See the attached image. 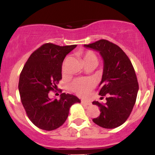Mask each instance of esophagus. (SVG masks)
<instances>
[{"label": "esophagus", "mask_w": 155, "mask_h": 155, "mask_svg": "<svg viewBox=\"0 0 155 155\" xmlns=\"http://www.w3.org/2000/svg\"><path fill=\"white\" fill-rule=\"evenodd\" d=\"M81 103L84 106H90L91 105V103L89 102V101H81Z\"/></svg>", "instance_id": "34e87169"}]
</instances>
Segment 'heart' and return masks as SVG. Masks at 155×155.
I'll use <instances>...</instances> for the list:
<instances>
[{
  "label": "heart",
  "mask_w": 155,
  "mask_h": 155,
  "mask_svg": "<svg viewBox=\"0 0 155 155\" xmlns=\"http://www.w3.org/2000/svg\"><path fill=\"white\" fill-rule=\"evenodd\" d=\"M77 55L81 60L85 66H96L98 62L97 55L93 51L86 50L80 51L77 52ZM67 59L64 60L62 67V71L65 72V65H66ZM95 86V82L90 79H77L74 80L71 84L70 89L71 91L75 92L76 95L84 97L89 93Z\"/></svg>",
  "instance_id": "obj_1"
}]
</instances>
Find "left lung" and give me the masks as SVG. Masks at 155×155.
Returning <instances> with one entry per match:
<instances>
[{"instance_id": "left-lung-1", "label": "left lung", "mask_w": 155, "mask_h": 155, "mask_svg": "<svg viewBox=\"0 0 155 155\" xmlns=\"http://www.w3.org/2000/svg\"><path fill=\"white\" fill-rule=\"evenodd\" d=\"M84 46L99 51L104 59L99 95L106 96V103L92 102L101 111L92 121L104 128H115L127 120L136 104L138 83L134 68L123 50L109 41L101 39Z\"/></svg>"}]
</instances>
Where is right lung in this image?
<instances>
[{"label": "right lung", "instance_id": "add662e5", "mask_svg": "<svg viewBox=\"0 0 155 155\" xmlns=\"http://www.w3.org/2000/svg\"><path fill=\"white\" fill-rule=\"evenodd\" d=\"M76 45L60 47L44 44L32 53L25 64L19 80L21 102L30 120L38 128L53 130L63 124L77 97L62 93L60 100H51L49 92L58 90L62 79V65L65 56Z\"/></svg>", "mask_w": 155, "mask_h": 155}]
</instances>
